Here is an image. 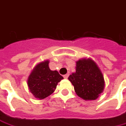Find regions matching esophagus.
<instances>
[{"instance_id":"obj_1","label":"esophagus","mask_w":126,"mask_h":126,"mask_svg":"<svg viewBox=\"0 0 126 126\" xmlns=\"http://www.w3.org/2000/svg\"><path fill=\"white\" fill-rule=\"evenodd\" d=\"M68 77H69V74H65V75H64V78L65 79H68Z\"/></svg>"}]
</instances>
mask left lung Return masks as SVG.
Instances as JSON below:
<instances>
[{"label": "left lung", "instance_id": "left-lung-1", "mask_svg": "<svg viewBox=\"0 0 126 126\" xmlns=\"http://www.w3.org/2000/svg\"><path fill=\"white\" fill-rule=\"evenodd\" d=\"M76 63V72L72 73L68 79L74 85L76 94L85 100L98 98L105 84L99 66L90 58H83Z\"/></svg>", "mask_w": 126, "mask_h": 126}]
</instances>
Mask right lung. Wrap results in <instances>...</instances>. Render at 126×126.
<instances>
[{
    "label": "right lung",
    "mask_w": 126,
    "mask_h": 126,
    "mask_svg": "<svg viewBox=\"0 0 126 126\" xmlns=\"http://www.w3.org/2000/svg\"><path fill=\"white\" fill-rule=\"evenodd\" d=\"M49 60L38 63L33 68L27 80L29 89L35 98L45 99L54 93L57 85L64 78L57 71H52Z\"/></svg>",
    "instance_id": "add662e5"
}]
</instances>
